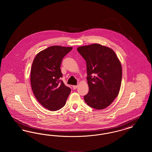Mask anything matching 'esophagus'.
<instances>
[{"mask_svg": "<svg viewBox=\"0 0 152 152\" xmlns=\"http://www.w3.org/2000/svg\"><path fill=\"white\" fill-rule=\"evenodd\" d=\"M72 88L73 89H76L77 88V86H73Z\"/></svg>", "mask_w": 152, "mask_h": 152, "instance_id": "esophagus-1", "label": "esophagus"}]
</instances>
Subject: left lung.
Returning a JSON list of instances; mask_svg holds the SVG:
<instances>
[{
    "label": "left lung",
    "mask_w": 152,
    "mask_h": 152,
    "mask_svg": "<svg viewBox=\"0 0 152 152\" xmlns=\"http://www.w3.org/2000/svg\"><path fill=\"white\" fill-rule=\"evenodd\" d=\"M77 50L87 64L89 92L84 101L92 108H107L121 87L122 67L118 58L112 49L99 44L79 47Z\"/></svg>",
    "instance_id": "left-lung-1"
}]
</instances>
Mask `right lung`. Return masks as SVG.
I'll list each match as a JSON object with an SVG mask.
<instances>
[{"label":"right lung","instance_id":"obj_1","mask_svg":"<svg viewBox=\"0 0 152 152\" xmlns=\"http://www.w3.org/2000/svg\"><path fill=\"white\" fill-rule=\"evenodd\" d=\"M72 47L54 45L37 54L32 63L31 84L36 99L45 108L58 110L65 105L71 93L60 79L62 60L72 50Z\"/></svg>","mask_w":152,"mask_h":152}]
</instances>
